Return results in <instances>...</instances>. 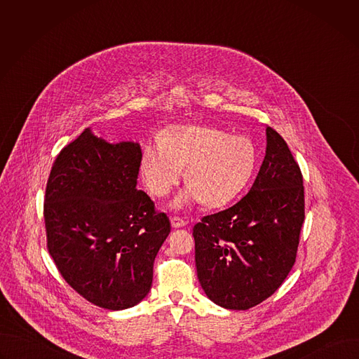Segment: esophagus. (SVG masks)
I'll list each match as a JSON object with an SVG mask.
<instances>
[{"instance_id": "34e87169", "label": "esophagus", "mask_w": 359, "mask_h": 359, "mask_svg": "<svg viewBox=\"0 0 359 359\" xmlns=\"http://www.w3.org/2000/svg\"><path fill=\"white\" fill-rule=\"evenodd\" d=\"M170 222H172V226H173L175 229H179V227H184V226L187 224V222H186L184 219L179 217V216H173Z\"/></svg>"}]
</instances>
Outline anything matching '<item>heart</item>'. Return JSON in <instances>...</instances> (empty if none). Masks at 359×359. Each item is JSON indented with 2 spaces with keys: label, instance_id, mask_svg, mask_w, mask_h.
Segmentation results:
<instances>
[{
  "label": "heart",
  "instance_id": "1",
  "mask_svg": "<svg viewBox=\"0 0 359 359\" xmlns=\"http://www.w3.org/2000/svg\"><path fill=\"white\" fill-rule=\"evenodd\" d=\"M257 158V147L244 135L213 126H180L163 142L144 146L142 175L150 193L162 197L180 182L186 169V197L220 208L248 184Z\"/></svg>",
  "mask_w": 359,
  "mask_h": 359
}]
</instances>
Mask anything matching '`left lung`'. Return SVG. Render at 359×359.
<instances>
[{"label":"left lung","mask_w":359,"mask_h":359,"mask_svg":"<svg viewBox=\"0 0 359 359\" xmlns=\"http://www.w3.org/2000/svg\"><path fill=\"white\" fill-rule=\"evenodd\" d=\"M304 217L299 166L269 126L266 158L248 193L193 227L206 295L229 310H248L273 295L295 263Z\"/></svg>","instance_id":"obj_1"}]
</instances>
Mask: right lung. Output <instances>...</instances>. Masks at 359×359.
<instances>
[{
    "instance_id": "obj_1",
    "label": "right lung",
    "mask_w": 359,
    "mask_h": 359,
    "mask_svg": "<svg viewBox=\"0 0 359 359\" xmlns=\"http://www.w3.org/2000/svg\"><path fill=\"white\" fill-rule=\"evenodd\" d=\"M139 143H108L86 128L50 169L43 201L46 248L64 280L107 310L142 301L170 233L166 213L136 189Z\"/></svg>"
}]
</instances>
